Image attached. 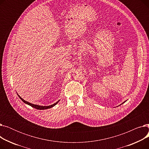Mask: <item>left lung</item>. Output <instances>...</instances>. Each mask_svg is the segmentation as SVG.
I'll list each match as a JSON object with an SVG mask.
<instances>
[{
    "label": "left lung",
    "mask_w": 149,
    "mask_h": 149,
    "mask_svg": "<svg viewBox=\"0 0 149 149\" xmlns=\"http://www.w3.org/2000/svg\"><path fill=\"white\" fill-rule=\"evenodd\" d=\"M126 101H124V102H123V103H122V104H123V103H125V102H126ZM121 104H120V105H121Z\"/></svg>",
    "instance_id": "obj_1"
}]
</instances>
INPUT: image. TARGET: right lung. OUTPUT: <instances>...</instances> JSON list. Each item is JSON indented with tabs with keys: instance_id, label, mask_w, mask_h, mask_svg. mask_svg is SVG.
I'll list each match as a JSON object with an SVG mask.
<instances>
[{
	"instance_id": "obj_1",
	"label": "right lung",
	"mask_w": 149,
	"mask_h": 149,
	"mask_svg": "<svg viewBox=\"0 0 149 149\" xmlns=\"http://www.w3.org/2000/svg\"><path fill=\"white\" fill-rule=\"evenodd\" d=\"M18 95V94H17ZM18 96H19V97L22 100V101L23 102H24L25 104H28V105H29V106H31V107H34V108H35V109H38V110H45V109H49V108H51V107H54V106H56L58 103V101H60V100H58V101H57V102L56 103H54V104H52V105H50V106H39V105H37V104H32V103H29V102H28V101H25V100H23V98H22L19 95H18Z\"/></svg>"
}]
</instances>
